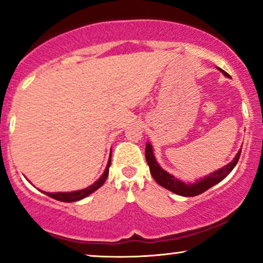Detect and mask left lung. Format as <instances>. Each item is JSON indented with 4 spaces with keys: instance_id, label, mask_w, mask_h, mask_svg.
I'll list each match as a JSON object with an SVG mask.
<instances>
[{
    "instance_id": "left-lung-1",
    "label": "left lung",
    "mask_w": 263,
    "mask_h": 263,
    "mask_svg": "<svg viewBox=\"0 0 263 263\" xmlns=\"http://www.w3.org/2000/svg\"><path fill=\"white\" fill-rule=\"evenodd\" d=\"M221 72L224 73L225 76H229L228 72H225L224 70L219 69ZM241 151L239 150L236 157L234 158V161L231 163H229L228 165H225L217 172H214L210 175H207L204 179L197 181L194 183H186L182 182V181L177 180L175 176L170 175L165 170L162 169L158 163L155 160L154 153H153V146L150 145L149 143H146V147H145V158L147 162V165L150 168V173L153 177L155 179V181L160 184V186L164 187L165 190H169L173 193L182 195V197H195V195H199L201 193H204L209 188H211L214 184H217L218 182H220L221 180L225 179L229 174L231 173V170L235 168V165L237 164V162L239 160V156H241Z\"/></svg>"
}]
</instances>
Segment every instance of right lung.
<instances>
[{"instance_id": "1", "label": "right lung", "mask_w": 263, "mask_h": 263, "mask_svg": "<svg viewBox=\"0 0 263 263\" xmlns=\"http://www.w3.org/2000/svg\"><path fill=\"white\" fill-rule=\"evenodd\" d=\"M109 165H110V157H109L108 163H107V167L105 169V173L102 174V176L100 177V179L96 181L95 183H93L89 187L84 188V190L76 191V192H70V193H45V192H44V193H45L46 195H49V197H51V198L56 199V200L64 201V202H72V201L81 200V199L88 197V195L93 193V192H95L96 190H99V188L101 187L103 183H105L107 176H108Z\"/></svg>"}]
</instances>
